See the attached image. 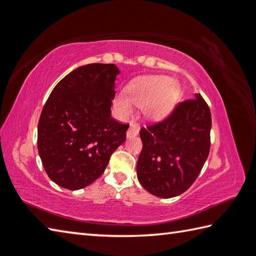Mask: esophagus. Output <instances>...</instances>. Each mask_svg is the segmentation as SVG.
<instances>
[{
  "label": "esophagus",
  "instance_id": "esophagus-1",
  "mask_svg": "<svg viewBox=\"0 0 256 256\" xmlns=\"http://www.w3.org/2000/svg\"><path fill=\"white\" fill-rule=\"evenodd\" d=\"M138 131H140V125L132 122L131 124H130V128L128 130V132H126V136L128 138L136 136L138 134Z\"/></svg>",
  "mask_w": 256,
  "mask_h": 256
}]
</instances>
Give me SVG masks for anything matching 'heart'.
<instances>
[{"mask_svg": "<svg viewBox=\"0 0 256 256\" xmlns=\"http://www.w3.org/2000/svg\"><path fill=\"white\" fill-rule=\"evenodd\" d=\"M178 98V90L172 80L166 76H146L134 80L128 94L116 95L114 105L122 116H131L134 106L142 108L148 118H162L172 110Z\"/></svg>", "mask_w": 256, "mask_h": 256, "instance_id": "heart-1", "label": "heart"}]
</instances>
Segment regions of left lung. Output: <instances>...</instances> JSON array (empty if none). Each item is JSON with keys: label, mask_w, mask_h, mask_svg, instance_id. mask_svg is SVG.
<instances>
[{"label": "left lung", "mask_w": 256, "mask_h": 256, "mask_svg": "<svg viewBox=\"0 0 256 256\" xmlns=\"http://www.w3.org/2000/svg\"><path fill=\"white\" fill-rule=\"evenodd\" d=\"M176 106L159 123L140 131L143 143L136 164L138 179L161 198L179 196L200 174L210 150L212 115L200 94Z\"/></svg>", "instance_id": "left-lung-1"}]
</instances>
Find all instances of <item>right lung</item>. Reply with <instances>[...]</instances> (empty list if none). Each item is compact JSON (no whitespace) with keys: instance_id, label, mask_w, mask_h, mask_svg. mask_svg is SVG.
<instances>
[{"instance_id":"right-lung-1","label":"right lung","mask_w":256,"mask_h":256,"mask_svg":"<svg viewBox=\"0 0 256 256\" xmlns=\"http://www.w3.org/2000/svg\"><path fill=\"white\" fill-rule=\"evenodd\" d=\"M113 64H90L64 77L46 102L38 124V151L54 184L87 187L103 174L112 153L126 138L128 124L110 116Z\"/></svg>"}]
</instances>
